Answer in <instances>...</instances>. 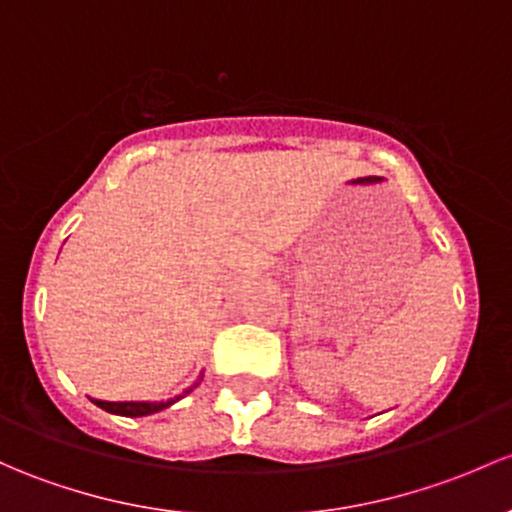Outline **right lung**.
<instances>
[{
    "instance_id": "1",
    "label": "right lung",
    "mask_w": 512,
    "mask_h": 512,
    "mask_svg": "<svg viewBox=\"0 0 512 512\" xmlns=\"http://www.w3.org/2000/svg\"><path fill=\"white\" fill-rule=\"evenodd\" d=\"M201 380H203V373L198 375L196 383H193L191 387H186L181 395L169 397V400H161V402H107V400H93V402L100 407V410H105L110 414H120V417H147V414L161 412V410H166V407L174 405V402H179L181 397H186L188 392H193V387H198Z\"/></svg>"
}]
</instances>
